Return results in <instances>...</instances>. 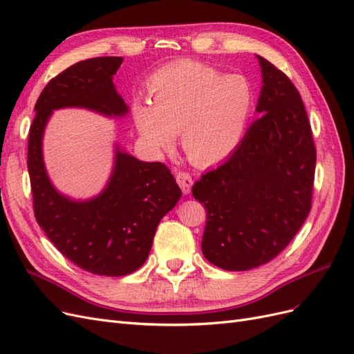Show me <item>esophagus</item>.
I'll use <instances>...</instances> for the list:
<instances>
[{
	"label": "esophagus",
	"mask_w": 354,
	"mask_h": 354,
	"mask_svg": "<svg viewBox=\"0 0 354 354\" xmlns=\"http://www.w3.org/2000/svg\"><path fill=\"white\" fill-rule=\"evenodd\" d=\"M176 180L183 189L184 194H189L191 193V185H193V178H191L185 171H178L176 174Z\"/></svg>",
	"instance_id": "esophagus-1"
}]
</instances>
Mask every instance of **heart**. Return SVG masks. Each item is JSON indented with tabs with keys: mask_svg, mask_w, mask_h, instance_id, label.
Instances as JSON below:
<instances>
[{
	"mask_svg": "<svg viewBox=\"0 0 354 354\" xmlns=\"http://www.w3.org/2000/svg\"><path fill=\"white\" fill-rule=\"evenodd\" d=\"M148 88L151 104L135 100L132 106L144 144L163 153L180 132V145L198 166L233 154L255 109V90L248 78L191 60L161 68Z\"/></svg>",
	"mask_w": 354,
	"mask_h": 354,
	"instance_id": "obj_1",
	"label": "heart"
}]
</instances>
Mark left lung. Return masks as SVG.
<instances>
[{"mask_svg": "<svg viewBox=\"0 0 354 354\" xmlns=\"http://www.w3.org/2000/svg\"><path fill=\"white\" fill-rule=\"evenodd\" d=\"M262 87L248 129L224 165L191 188L206 209L201 250L212 264L246 271L283 250L311 209L316 148L290 80L258 56Z\"/></svg>", "mask_w": 354, "mask_h": 354, "instance_id": "8db88e82", "label": "left lung"}]
</instances>
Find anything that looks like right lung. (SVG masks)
Instances as JSON below:
<instances>
[{
    "instance_id": "right-lung-1",
    "label": "right lung",
    "mask_w": 354,
    "mask_h": 354,
    "mask_svg": "<svg viewBox=\"0 0 354 354\" xmlns=\"http://www.w3.org/2000/svg\"><path fill=\"white\" fill-rule=\"evenodd\" d=\"M123 57L82 60L60 73L39 95L29 129L28 170L38 225L80 268L99 276H127L147 261L156 230L183 191L163 165L140 161L114 144L113 170L99 194L77 200L53 185L43 138L53 111L83 108L108 118H123L129 106L113 78Z\"/></svg>"
}]
</instances>
